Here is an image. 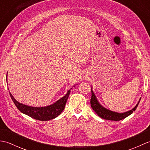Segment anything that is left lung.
Instances as JSON below:
<instances>
[{
  "instance_id": "8db88e82",
  "label": "left lung",
  "mask_w": 150,
  "mask_h": 150,
  "mask_svg": "<svg viewBox=\"0 0 150 150\" xmlns=\"http://www.w3.org/2000/svg\"><path fill=\"white\" fill-rule=\"evenodd\" d=\"M91 90V98L90 100V104H91V106L92 108V109L93 110V111L96 113L98 116H99L102 119H106V120H120L122 119H125L126 117L129 116V115H131L133 111H135V110L137 108L138 105L139 104V102L141 100V98L139 101V103L137 104L136 105L135 108H133L132 110H129L128 111H126V112L122 113H117L115 112V111H110L109 110L106 109V108H104L102 105L100 104V103H98V101L97 100L96 97H95V94L93 93V91Z\"/></svg>"
}]
</instances>
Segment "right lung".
I'll list each match as a JSON object with an SVG mask.
<instances>
[{
	"mask_svg": "<svg viewBox=\"0 0 150 150\" xmlns=\"http://www.w3.org/2000/svg\"><path fill=\"white\" fill-rule=\"evenodd\" d=\"M69 93L70 90L67 92L66 95H64L59 100L55 102L54 104L47 106L39 108L31 107L21 104L15 99L11 93H9V95H10L11 99L13 101L16 107L18 108L21 112L33 118V119L44 121L55 119L62 113V111L64 109Z\"/></svg>",
	"mask_w": 150,
	"mask_h": 150,
	"instance_id": "add662e5",
	"label": "right lung"
}]
</instances>
